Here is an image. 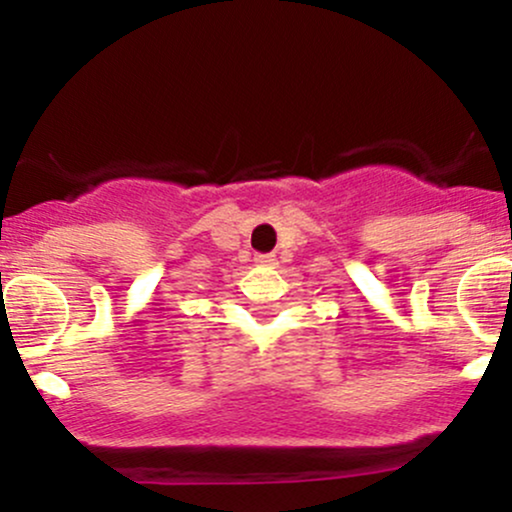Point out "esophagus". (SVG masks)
Returning <instances> with one entry per match:
<instances>
[{
	"instance_id": "34e87169",
	"label": "esophagus",
	"mask_w": 512,
	"mask_h": 512,
	"mask_svg": "<svg viewBox=\"0 0 512 512\" xmlns=\"http://www.w3.org/2000/svg\"><path fill=\"white\" fill-rule=\"evenodd\" d=\"M255 262L262 264V267H274L276 255H272V252H264V255H257L255 257Z\"/></svg>"
}]
</instances>
